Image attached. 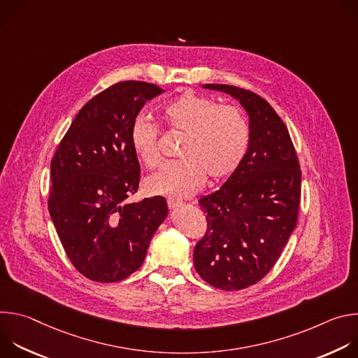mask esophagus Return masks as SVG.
Returning <instances> with one entry per match:
<instances>
[{
  "instance_id": "esophagus-1",
  "label": "esophagus",
  "mask_w": 358,
  "mask_h": 358,
  "mask_svg": "<svg viewBox=\"0 0 358 358\" xmlns=\"http://www.w3.org/2000/svg\"><path fill=\"white\" fill-rule=\"evenodd\" d=\"M180 207H182V202H181V201L169 199V208H170V210H178Z\"/></svg>"
}]
</instances>
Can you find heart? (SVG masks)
Returning <instances> with one entry per match:
<instances>
[{"label": "heart", "mask_w": 358, "mask_h": 358, "mask_svg": "<svg viewBox=\"0 0 358 358\" xmlns=\"http://www.w3.org/2000/svg\"><path fill=\"white\" fill-rule=\"evenodd\" d=\"M169 129L184 133L181 162L169 163L145 180L152 195L184 199L194 195L208 177L220 182L242 164L249 147V124L232 106L185 92L162 110ZM130 145L137 160L151 169L160 160L159 129L145 117H137L130 129Z\"/></svg>", "instance_id": "b5f03b06"}]
</instances>
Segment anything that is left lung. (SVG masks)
<instances>
[{"instance_id": "left-lung-1", "label": "left lung", "mask_w": 358, "mask_h": 358, "mask_svg": "<svg viewBox=\"0 0 358 358\" xmlns=\"http://www.w3.org/2000/svg\"><path fill=\"white\" fill-rule=\"evenodd\" d=\"M229 94L249 117V147L220 189L199 198L207 232L195 245L194 266L214 287L232 292L258 283L292 235L301 173L289 131L265 99L236 86L202 85Z\"/></svg>"}]
</instances>
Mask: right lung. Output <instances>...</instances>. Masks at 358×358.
<instances>
[{"mask_svg": "<svg viewBox=\"0 0 358 358\" xmlns=\"http://www.w3.org/2000/svg\"><path fill=\"white\" fill-rule=\"evenodd\" d=\"M162 87L119 82L80 109L50 162L49 214L73 266L87 279L120 282L144 262L169 215L163 196L127 202L140 181L130 129Z\"/></svg>", "mask_w": 358, "mask_h": 358, "instance_id": "right-lung-1", "label": "right lung"}]
</instances>
